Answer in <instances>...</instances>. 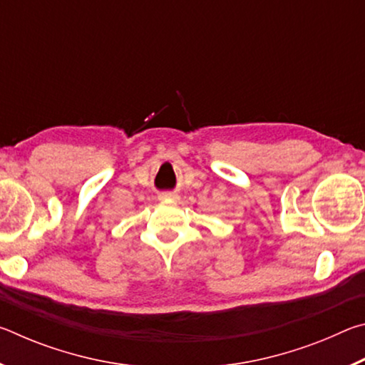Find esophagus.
Here are the masks:
<instances>
[{
  "instance_id": "obj_1",
  "label": "esophagus",
  "mask_w": 365,
  "mask_h": 365,
  "mask_svg": "<svg viewBox=\"0 0 365 365\" xmlns=\"http://www.w3.org/2000/svg\"><path fill=\"white\" fill-rule=\"evenodd\" d=\"M159 200H172V201H177L178 196L174 195V193H164V195L159 196Z\"/></svg>"
}]
</instances>
